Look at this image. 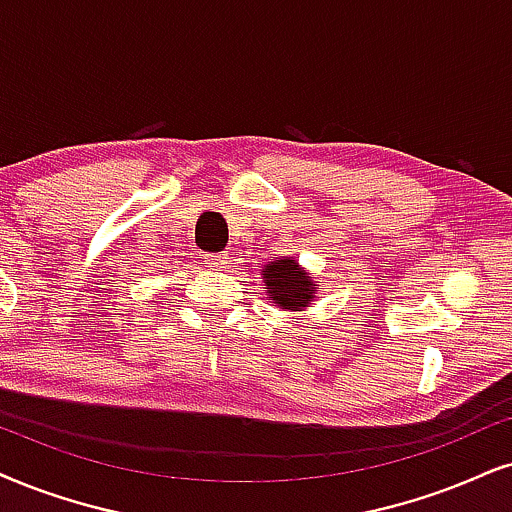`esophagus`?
<instances>
[{"label": "esophagus", "mask_w": 512, "mask_h": 512, "mask_svg": "<svg viewBox=\"0 0 512 512\" xmlns=\"http://www.w3.org/2000/svg\"><path fill=\"white\" fill-rule=\"evenodd\" d=\"M226 262H229V257L224 252H210V255H205V264L212 269H224Z\"/></svg>", "instance_id": "esophagus-1"}]
</instances>
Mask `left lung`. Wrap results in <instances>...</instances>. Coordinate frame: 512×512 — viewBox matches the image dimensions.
Here are the masks:
<instances>
[{
  "instance_id": "obj_1",
  "label": "left lung",
  "mask_w": 512,
  "mask_h": 512,
  "mask_svg": "<svg viewBox=\"0 0 512 512\" xmlns=\"http://www.w3.org/2000/svg\"><path fill=\"white\" fill-rule=\"evenodd\" d=\"M262 283L269 300L283 312H304L316 297V281L295 257H276L262 264Z\"/></svg>"
}]
</instances>
